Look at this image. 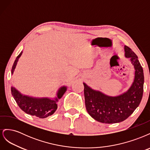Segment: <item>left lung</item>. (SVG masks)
<instances>
[{"mask_svg":"<svg viewBox=\"0 0 150 150\" xmlns=\"http://www.w3.org/2000/svg\"><path fill=\"white\" fill-rule=\"evenodd\" d=\"M125 56L129 58L134 68V78L126 91L116 96H109L93 89L85 83L84 93L86 110L93 119L103 123L123 121L132 114L142 101L144 74L138 56L129 47L125 46Z\"/></svg>","mask_w":150,"mask_h":150,"instance_id":"obj_1","label":"left lung"}]
</instances>
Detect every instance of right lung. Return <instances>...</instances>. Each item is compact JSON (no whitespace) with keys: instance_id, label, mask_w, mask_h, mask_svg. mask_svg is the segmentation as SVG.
<instances>
[{"instance_id":"1","label":"right lung","mask_w":150,"mask_h":150,"mask_svg":"<svg viewBox=\"0 0 150 150\" xmlns=\"http://www.w3.org/2000/svg\"><path fill=\"white\" fill-rule=\"evenodd\" d=\"M22 51L19 54L12 66L11 73H13L19 59ZM67 89L66 86H61L58 89L56 96L51 98H35L22 94L16 88L11 87V93L18 106L25 113L32 116H35L39 118H45L54 114L57 108V103L62 97Z\"/></svg>"}]
</instances>
